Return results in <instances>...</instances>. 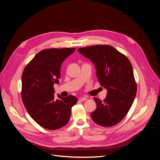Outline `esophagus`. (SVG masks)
I'll use <instances>...</instances> for the list:
<instances>
[{
  "instance_id": "obj_1",
  "label": "esophagus",
  "mask_w": 160,
  "mask_h": 160,
  "mask_svg": "<svg viewBox=\"0 0 160 160\" xmlns=\"http://www.w3.org/2000/svg\"><path fill=\"white\" fill-rule=\"evenodd\" d=\"M79 99L80 101H84L88 99V98H85V97H81V98H79Z\"/></svg>"
}]
</instances>
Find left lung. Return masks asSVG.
<instances>
[{
	"label": "left lung",
	"instance_id": "1",
	"mask_svg": "<svg viewBox=\"0 0 160 160\" xmlns=\"http://www.w3.org/2000/svg\"><path fill=\"white\" fill-rule=\"evenodd\" d=\"M78 51L93 62L100 85L108 91L103 101L94 98L97 108L91 113V119L103 127L118 124L128 113L137 93L132 64L110 45L90 46Z\"/></svg>",
	"mask_w": 160,
	"mask_h": 160
}]
</instances>
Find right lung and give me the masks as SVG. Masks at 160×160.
Wrapping results in <instances>:
<instances>
[{"label": "right lung", "mask_w": 160, "mask_h": 160, "mask_svg": "<svg viewBox=\"0 0 160 160\" xmlns=\"http://www.w3.org/2000/svg\"><path fill=\"white\" fill-rule=\"evenodd\" d=\"M75 48L44 49L34 57L22 75L21 98L28 114L42 128L55 130L69 122L73 95L55 97L53 85L59 83L62 62Z\"/></svg>", "instance_id": "1"}]
</instances>
